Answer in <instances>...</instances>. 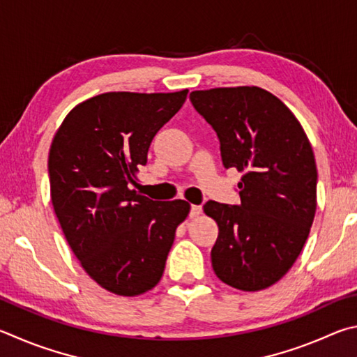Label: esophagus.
I'll list each match as a JSON object with an SVG mask.
<instances>
[{"instance_id": "1", "label": "esophagus", "mask_w": 357, "mask_h": 357, "mask_svg": "<svg viewBox=\"0 0 357 357\" xmlns=\"http://www.w3.org/2000/svg\"><path fill=\"white\" fill-rule=\"evenodd\" d=\"M201 213H202V207H201V205H191V208H190V218H197Z\"/></svg>"}]
</instances>
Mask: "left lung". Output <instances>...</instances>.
Listing matches in <instances>:
<instances>
[{"label":"left lung","instance_id":"1","mask_svg":"<svg viewBox=\"0 0 357 357\" xmlns=\"http://www.w3.org/2000/svg\"><path fill=\"white\" fill-rule=\"evenodd\" d=\"M190 98L220 137L224 167L243 172L240 205H204L220 227L211 266L234 289H268L295 264L315 218L317 165L307 135L257 86L195 91Z\"/></svg>","mask_w":357,"mask_h":357}]
</instances>
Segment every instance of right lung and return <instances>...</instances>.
<instances>
[{
  "label": "right lung",
  "instance_id": "1",
  "mask_svg": "<svg viewBox=\"0 0 357 357\" xmlns=\"http://www.w3.org/2000/svg\"><path fill=\"white\" fill-rule=\"evenodd\" d=\"M169 93L106 92L79 103L56 131L50 192L68 246L96 282L119 296L160 282L186 201L158 202L130 190L153 136L185 103Z\"/></svg>",
  "mask_w": 357,
  "mask_h": 357
}]
</instances>
